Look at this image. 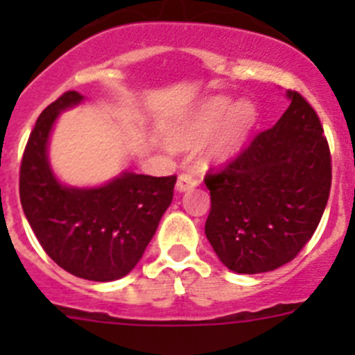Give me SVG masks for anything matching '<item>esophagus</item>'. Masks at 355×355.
I'll use <instances>...</instances> for the list:
<instances>
[{
  "mask_svg": "<svg viewBox=\"0 0 355 355\" xmlns=\"http://www.w3.org/2000/svg\"><path fill=\"white\" fill-rule=\"evenodd\" d=\"M197 183H199V181L196 180V175L183 172V174H180V178H178L175 190H178V192H187V190H190V188L197 187Z\"/></svg>",
  "mask_w": 355,
  "mask_h": 355,
  "instance_id": "obj_1",
  "label": "esophagus"
}]
</instances>
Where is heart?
<instances>
[{
	"label": "heart",
	"instance_id": "obj_1",
	"mask_svg": "<svg viewBox=\"0 0 355 355\" xmlns=\"http://www.w3.org/2000/svg\"><path fill=\"white\" fill-rule=\"evenodd\" d=\"M258 121L254 103L241 99L234 103L225 96L209 97L192 114L167 130V140L175 147H192L216 131L208 146V156L215 162H229L245 147L249 135Z\"/></svg>",
	"mask_w": 355,
	"mask_h": 355
}]
</instances>
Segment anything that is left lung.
Instances as JSON below:
<instances>
[{
	"mask_svg": "<svg viewBox=\"0 0 355 355\" xmlns=\"http://www.w3.org/2000/svg\"><path fill=\"white\" fill-rule=\"evenodd\" d=\"M270 130L218 174L206 175V238L229 270L286 265L313 236L331 192V155L315 110L299 92Z\"/></svg>",
	"mask_w": 355,
	"mask_h": 355,
	"instance_id": "8db88e82",
	"label": "left lung"
}]
</instances>
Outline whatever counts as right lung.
<instances>
[{
    "instance_id": "1",
    "label": "right lung",
    "mask_w": 355,
    "mask_h": 355,
    "mask_svg": "<svg viewBox=\"0 0 355 355\" xmlns=\"http://www.w3.org/2000/svg\"><path fill=\"white\" fill-rule=\"evenodd\" d=\"M85 96L65 92L44 110L24 149L19 193L37 240L69 274L110 283L133 270L172 202L175 175L124 171L99 187H71L49 162V139L62 112Z\"/></svg>"
}]
</instances>
